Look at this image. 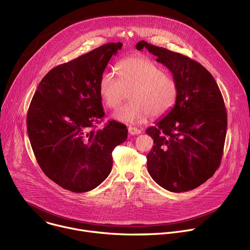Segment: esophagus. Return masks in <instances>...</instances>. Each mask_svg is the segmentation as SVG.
Returning <instances> with one entry per match:
<instances>
[{
  "label": "esophagus",
  "mask_w": 250,
  "mask_h": 250,
  "mask_svg": "<svg viewBox=\"0 0 250 250\" xmlns=\"http://www.w3.org/2000/svg\"><path fill=\"white\" fill-rule=\"evenodd\" d=\"M128 132H129L130 135H138V134L141 133V130L134 127V126H129L128 127Z\"/></svg>",
  "instance_id": "esophagus-1"
}]
</instances>
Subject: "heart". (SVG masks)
I'll use <instances>...</instances> for the list:
<instances>
[{
  "mask_svg": "<svg viewBox=\"0 0 250 250\" xmlns=\"http://www.w3.org/2000/svg\"><path fill=\"white\" fill-rule=\"evenodd\" d=\"M118 77L104 72L99 81V96L109 109H116L129 92L130 101L113 114L125 124L145 122L151 115L161 118L169 114L177 104V80L149 58L133 56L117 64Z\"/></svg>",
  "mask_w": 250,
  "mask_h": 250,
  "instance_id": "heart-1",
  "label": "heart"
}]
</instances>
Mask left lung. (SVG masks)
<instances>
[{
    "label": "left lung",
    "instance_id": "left-lung-1",
    "mask_svg": "<svg viewBox=\"0 0 250 250\" xmlns=\"http://www.w3.org/2000/svg\"><path fill=\"white\" fill-rule=\"evenodd\" d=\"M167 66L179 85L174 109L146 133L154 139L147 155L151 178L171 192L192 190L219 168L227 133V111L212 74L199 62L162 47L140 41Z\"/></svg>",
    "mask_w": 250,
    "mask_h": 250
}]
</instances>
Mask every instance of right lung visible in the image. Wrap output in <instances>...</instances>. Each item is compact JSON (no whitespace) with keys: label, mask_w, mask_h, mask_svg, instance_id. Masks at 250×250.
<instances>
[{"label":"right lung","mask_w":250,"mask_h":250,"mask_svg":"<svg viewBox=\"0 0 250 250\" xmlns=\"http://www.w3.org/2000/svg\"><path fill=\"white\" fill-rule=\"evenodd\" d=\"M123 44L108 43L51 69L41 80L27 114V133L44 174L62 188L81 193L109 176L112 152L127 128L110 121L95 130L105 113L99 81Z\"/></svg>","instance_id":"right-lung-1"}]
</instances>
